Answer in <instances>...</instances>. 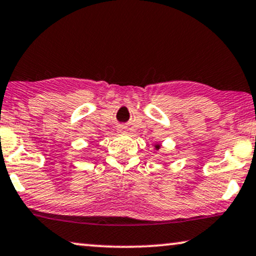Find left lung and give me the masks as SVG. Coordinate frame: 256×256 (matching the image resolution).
I'll list each match as a JSON object with an SVG mask.
<instances>
[{
	"label": "left lung",
	"instance_id": "8db88e82",
	"mask_svg": "<svg viewBox=\"0 0 256 256\" xmlns=\"http://www.w3.org/2000/svg\"><path fill=\"white\" fill-rule=\"evenodd\" d=\"M159 148H160V145H156V150H159Z\"/></svg>",
	"mask_w": 256,
	"mask_h": 256
}]
</instances>
